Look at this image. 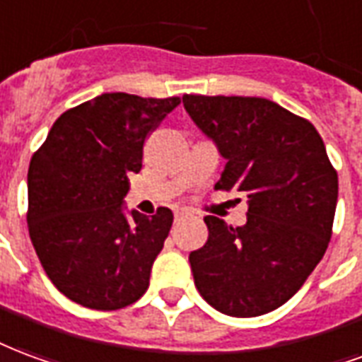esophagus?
Instances as JSON below:
<instances>
[{
    "mask_svg": "<svg viewBox=\"0 0 362 362\" xmlns=\"http://www.w3.org/2000/svg\"><path fill=\"white\" fill-rule=\"evenodd\" d=\"M192 214L191 212H187V210H177V212H175V220H185V218H191Z\"/></svg>",
    "mask_w": 362,
    "mask_h": 362,
    "instance_id": "34e87169",
    "label": "esophagus"
}]
</instances>
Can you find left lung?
<instances>
[{"label": "left lung", "instance_id": "8db88e82", "mask_svg": "<svg viewBox=\"0 0 362 362\" xmlns=\"http://www.w3.org/2000/svg\"><path fill=\"white\" fill-rule=\"evenodd\" d=\"M191 119L223 158L216 189L247 194V223L206 216L208 241L189 255L208 305L249 318L276 310L328 249L337 173L310 121L266 98L185 94Z\"/></svg>", "mask_w": 362, "mask_h": 362}]
</instances>
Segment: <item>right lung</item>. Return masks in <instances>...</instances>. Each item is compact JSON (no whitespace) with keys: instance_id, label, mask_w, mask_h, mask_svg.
<instances>
[{"instance_id":"1","label":"right lung","mask_w":362,"mask_h":362,"mask_svg":"<svg viewBox=\"0 0 362 362\" xmlns=\"http://www.w3.org/2000/svg\"><path fill=\"white\" fill-rule=\"evenodd\" d=\"M181 98L110 92L62 113L28 168V233L47 278L78 305L117 310L148 289L173 214L131 210L129 175Z\"/></svg>"}]
</instances>
